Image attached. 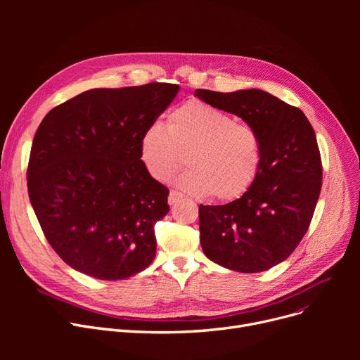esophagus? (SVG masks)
Segmentation results:
<instances>
[{
    "instance_id": "1",
    "label": "esophagus",
    "mask_w": 360,
    "mask_h": 360,
    "mask_svg": "<svg viewBox=\"0 0 360 360\" xmlns=\"http://www.w3.org/2000/svg\"><path fill=\"white\" fill-rule=\"evenodd\" d=\"M181 200H182V194L181 193H178V191H170L169 193V198H167L169 205H174L178 201H181Z\"/></svg>"
}]
</instances>
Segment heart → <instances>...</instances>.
Segmentation results:
<instances>
[{"label": "heart", "mask_w": 360, "mask_h": 360, "mask_svg": "<svg viewBox=\"0 0 360 360\" xmlns=\"http://www.w3.org/2000/svg\"><path fill=\"white\" fill-rule=\"evenodd\" d=\"M186 162L178 185L198 197L220 201L242 197L255 182L262 146L255 128L201 101L169 112L166 127L150 124L140 139V159L150 176L166 181Z\"/></svg>", "instance_id": "heart-1"}]
</instances>
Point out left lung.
Masks as SVG:
<instances>
[{"label": "left lung", "instance_id": "obj_1", "mask_svg": "<svg viewBox=\"0 0 360 360\" xmlns=\"http://www.w3.org/2000/svg\"><path fill=\"white\" fill-rule=\"evenodd\" d=\"M195 96L255 128L262 146L259 174L240 198L200 204L205 257L239 273L266 271L285 261L307 233L321 193L323 165L314 128L300 109L248 89Z\"/></svg>", "mask_w": 360, "mask_h": 360}]
</instances>
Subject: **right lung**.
Masks as SVG:
<instances>
[{
  "mask_svg": "<svg viewBox=\"0 0 360 360\" xmlns=\"http://www.w3.org/2000/svg\"><path fill=\"white\" fill-rule=\"evenodd\" d=\"M178 91L169 83L91 89L42 120L30 150L29 198L71 269L124 280L153 262L169 190L146 170L140 139Z\"/></svg>",
  "mask_w": 360,
  "mask_h": 360,
  "instance_id": "obj_1",
  "label": "right lung"
}]
</instances>
